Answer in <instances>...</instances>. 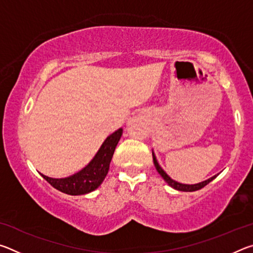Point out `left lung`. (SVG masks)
Masks as SVG:
<instances>
[{
	"label": "left lung",
	"instance_id": "obj_1",
	"mask_svg": "<svg viewBox=\"0 0 253 253\" xmlns=\"http://www.w3.org/2000/svg\"><path fill=\"white\" fill-rule=\"evenodd\" d=\"M153 161H154V165H155L157 172L162 175V177L165 179V182L168 183L169 186H172L173 188H175V190H178V191H183V192H193V191L201 190V188H203L205 185H208V184H209L210 182L213 181V179L216 177V175H215V176L209 178V179H207V181H204V182H202V183H199V184H194V185H188V184H182V183H178V182L173 181V179L170 178V177L169 176V175L164 172V170H163V169L161 168L160 164H158V162H157V160H156L155 155H154V153H153Z\"/></svg>",
	"mask_w": 253,
	"mask_h": 253
}]
</instances>
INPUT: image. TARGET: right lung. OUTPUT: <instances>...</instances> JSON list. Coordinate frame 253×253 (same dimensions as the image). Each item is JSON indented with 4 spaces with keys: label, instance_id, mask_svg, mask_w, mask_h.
I'll list each match as a JSON object with an SVG mask.
<instances>
[{
    "label": "right lung",
    "instance_id": "1",
    "mask_svg": "<svg viewBox=\"0 0 253 253\" xmlns=\"http://www.w3.org/2000/svg\"><path fill=\"white\" fill-rule=\"evenodd\" d=\"M123 129L119 128L114 134L107 137L96 156L79 173H76L75 175H71V176L66 178H52L41 173L40 174L51 186L57 188L62 193L69 195H81L92 192L100 185L107 173H108L110 161L113 158L115 148L121 139Z\"/></svg>",
    "mask_w": 253,
    "mask_h": 253
}]
</instances>
